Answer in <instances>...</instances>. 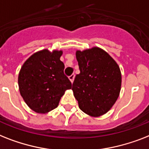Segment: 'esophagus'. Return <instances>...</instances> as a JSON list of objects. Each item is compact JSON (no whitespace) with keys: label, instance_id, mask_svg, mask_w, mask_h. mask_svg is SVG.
I'll use <instances>...</instances> for the list:
<instances>
[{"label":"esophagus","instance_id":"34e87169","mask_svg":"<svg viewBox=\"0 0 149 149\" xmlns=\"http://www.w3.org/2000/svg\"><path fill=\"white\" fill-rule=\"evenodd\" d=\"M74 78H75V74H72L71 76H70V77H69V79H70V80L71 81V83H72V82H73V80H74Z\"/></svg>","mask_w":149,"mask_h":149}]
</instances>
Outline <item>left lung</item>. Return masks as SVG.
<instances>
[{
	"mask_svg": "<svg viewBox=\"0 0 149 149\" xmlns=\"http://www.w3.org/2000/svg\"><path fill=\"white\" fill-rule=\"evenodd\" d=\"M80 72L72 89L79 107L86 114L98 117L112 108L121 90L122 76L116 62L99 47L77 50Z\"/></svg>",
	"mask_w": 149,
	"mask_h": 149,
	"instance_id": "8db88e82",
	"label": "left lung"
}]
</instances>
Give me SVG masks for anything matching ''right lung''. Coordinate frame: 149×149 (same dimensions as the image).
Wrapping results in <instances>:
<instances>
[{
  "mask_svg": "<svg viewBox=\"0 0 149 149\" xmlns=\"http://www.w3.org/2000/svg\"><path fill=\"white\" fill-rule=\"evenodd\" d=\"M61 50L43 49L29 57L20 69L18 85L26 105L37 113H47L58 106L72 83L64 74Z\"/></svg>",
  "mask_w": 149,
  "mask_h": 149,
  "instance_id": "obj_1",
  "label": "right lung"
}]
</instances>
